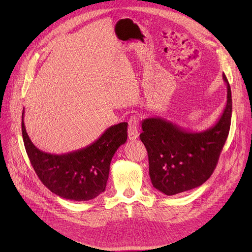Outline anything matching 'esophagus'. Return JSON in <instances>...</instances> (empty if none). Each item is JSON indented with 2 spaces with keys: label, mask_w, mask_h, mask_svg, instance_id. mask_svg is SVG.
<instances>
[{
  "label": "esophagus",
  "mask_w": 252,
  "mask_h": 252,
  "mask_svg": "<svg viewBox=\"0 0 252 252\" xmlns=\"http://www.w3.org/2000/svg\"><path fill=\"white\" fill-rule=\"evenodd\" d=\"M128 139L134 140L138 137V119L137 117H131L128 121Z\"/></svg>",
  "instance_id": "34e87169"
}]
</instances>
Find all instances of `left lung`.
<instances>
[{"mask_svg":"<svg viewBox=\"0 0 252 252\" xmlns=\"http://www.w3.org/2000/svg\"><path fill=\"white\" fill-rule=\"evenodd\" d=\"M227 88L224 110L215 125L191 131L159 117L141 121L139 138L149 155L150 176L155 189L166 195L193 189L212 174L226 141L231 122V90Z\"/></svg>","mask_w":252,"mask_h":252,"instance_id":"left-lung-1","label":"left lung"}]
</instances>
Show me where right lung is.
Wrapping results in <instances>:
<instances>
[{
  "label": "right lung",
  "mask_w": 252,
  "mask_h": 252,
  "mask_svg": "<svg viewBox=\"0 0 252 252\" xmlns=\"http://www.w3.org/2000/svg\"><path fill=\"white\" fill-rule=\"evenodd\" d=\"M22 114V134L30 161L41 182L55 194L69 200L86 201L105 190L111 161L127 139V123L107 128L88 147L63 155L40 151L31 141Z\"/></svg>",
  "instance_id": "1"
}]
</instances>
